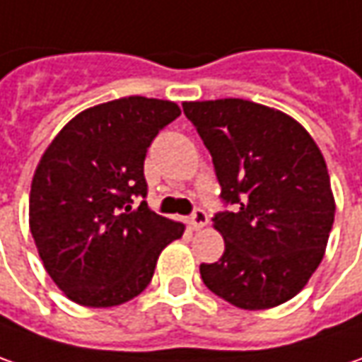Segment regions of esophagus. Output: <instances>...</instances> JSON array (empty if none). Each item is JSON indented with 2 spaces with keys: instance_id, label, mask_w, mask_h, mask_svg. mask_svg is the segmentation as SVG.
<instances>
[{
  "instance_id": "1",
  "label": "esophagus",
  "mask_w": 362,
  "mask_h": 362,
  "mask_svg": "<svg viewBox=\"0 0 362 362\" xmlns=\"http://www.w3.org/2000/svg\"><path fill=\"white\" fill-rule=\"evenodd\" d=\"M206 224H208V214L202 208H194L192 216H190V226H192L194 230H198V228H202Z\"/></svg>"
}]
</instances>
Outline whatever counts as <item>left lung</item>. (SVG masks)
I'll list each match as a JSON object with an SVG mask.
<instances>
[{
	"label": "left lung",
	"mask_w": 362,
	"mask_h": 362,
	"mask_svg": "<svg viewBox=\"0 0 362 362\" xmlns=\"http://www.w3.org/2000/svg\"><path fill=\"white\" fill-rule=\"evenodd\" d=\"M182 107L212 156L220 198L230 206L212 218L224 255L200 264L202 281L244 310L291 300L320 264L334 222L318 146L296 119L248 100Z\"/></svg>",
	"instance_id": "obj_1"
}]
</instances>
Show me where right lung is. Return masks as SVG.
<instances>
[{"mask_svg":"<svg viewBox=\"0 0 362 362\" xmlns=\"http://www.w3.org/2000/svg\"><path fill=\"white\" fill-rule=\"evenodd\" d=\"M180 116L168 100L130 95L88 107L47 146L32 180L30 230L52 281L92 308L128 303L154 276L184 224L152 212L144 160Z\"/></svg>","mask_w":362,"mask_h":362,"instance_id":"1","label":"right lung"}]
</instances>
